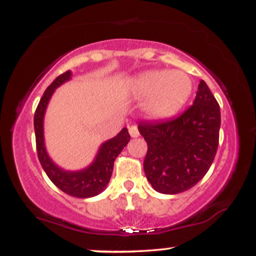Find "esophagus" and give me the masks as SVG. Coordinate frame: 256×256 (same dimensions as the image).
<instances>
[{
	"mask_svg": "<svg viewBox=\"0 0 256 256\" xmlns=\"http://www.w3.org/2000/svg\"><path fill=\"white\" fill-rule=\"evenodd\" d=\"M128 132H130V136L132 138H136V137L140 136V131H138L137 126H134V125H132V126H130V128H128Z\"/></svg>",
	"mask_w": 256,
	"mask_h": 256,
	"instance_id": "1",
	"label": "esophagus"
}]
</instances>
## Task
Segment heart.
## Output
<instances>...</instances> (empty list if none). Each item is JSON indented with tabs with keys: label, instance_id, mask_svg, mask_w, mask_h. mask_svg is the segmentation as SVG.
Masks as SVG:
<instances>
[{
	"label": "heart",
	"instance_id": "obj_1",
	"mask_svg": "<svg viewBox=\"0 0 256 256\" xmlns=\"http://www.w3.org/2000/svg\"><path fill=\"white\" fill-rule=\"evenodd\" d=\"M130 92L134 98L146 100L143 110L148 118L167 120L186 104L192 92V82L183 71L152 70L132 79Z\"/></svg>",
	"mask_w": 256,
	"mask_h": 256
}]
</instances>
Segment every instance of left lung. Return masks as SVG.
I'll return each mask as SVG.
<instances>
[{
    "instance_id": "8db88e82",
    "label": "left lung",
    "mask_w": 256,
    "mask_h": 256,
    "mask_svg": "<svg viewBox=\"0 0 256 256\" xmlns=\"http://www.w3.org/2000/svg\"><path fill=\"white\" fill-rule=\"evenodd\" d=\"M219 130V104L204 80L192 107L178 118L140 122L138 131L148 144L143 168L154 190L174 195L198 184L216 158Z\"/></svg>"
}]
</instances>
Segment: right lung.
<instances>
[{
	"instance_id": "add662e5",
	"label": "right lung",
	"mask_w": 256,
	"mask_h": 256,
	"mask_svg": "<svg viewBox=\"0 0 256 256\" xmlns=\"http://www.w3.org/2000/svg\"><path fill=\"white\" fill-rule=\"evenodd\" d=\"M71 77V71L58 76L46 88L37 106L34 118L37 154L44 172L58 189L74 198H88L98 195L107 188L112 177V172H113L114 161L124 149V146L130 142V134H128V128H124L116 137L102 143L92 162L83 170L67 171L58 166L48 155L46 143H44V114L55 89L68 82Z\"/></svg>"
}]
</instances>
